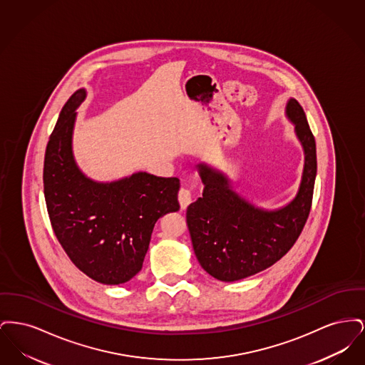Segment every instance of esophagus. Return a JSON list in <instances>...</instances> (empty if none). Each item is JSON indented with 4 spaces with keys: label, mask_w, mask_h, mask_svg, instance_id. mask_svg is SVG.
Here are the masks:
<instances>
[{
    "label": "esophagus",
    "mask_w": 365,
    "mask_h": 365,
    "mask_svg": "<svg viewBox=\"0 0 365 365\" xmlns=\"http://www.w3.org/2000/svg\"><path fill=\"white\" fill-rule=\"evenodd\" d=\"M178 200L182 209L187 208V205H190L192 201V194L190 189L187 187H180V190L178 192Z\"/></svg>",
    "instance_id": "34e87169"
}]
</instances>
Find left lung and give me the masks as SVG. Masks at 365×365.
<instances>
[{
    "mask_svg": "<svg viewBox=\"0 0 365 365\" xmlns=\"http://www.w3.org/2000/svg\"><path fill=\"white\" fill-rule=\"evenodd\" d=\"M286 112L305 152L301 186L287 207L274 212L255 208L230 189L223 175L198 165L205 187L187 207L186 222L194 253L213 278L234 282L274 265L293 247L308 220L317 171L316 142L297 100L289 101Z\"/></svg>",
    "mask_w": 365,
    "mask_h": 365,
    "instance_id": "8db88e82",
    "label": "left lung"
}]
</instances>
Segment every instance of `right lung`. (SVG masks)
I'll return each instance as SVG.
<instances>
[{"label": "right lung", "instance_id": "right-lung-1", "mask_svg": "<svg viewBox=\"0 0 365 365\" xmlns=\"http://www.w3.org/2000/svg\"><path fill=\"white\" fill-rule=\"evenodd\" d=\"M75 91L63 106L43 161V192L54 235L70 260L88 278L120 284L134 278L149 249L158 217L179 210L178 178L138 173L113 183H96L72 157Z\"/></svg>", "mask_w": 365, "mask_h": 365}]
</instances>
